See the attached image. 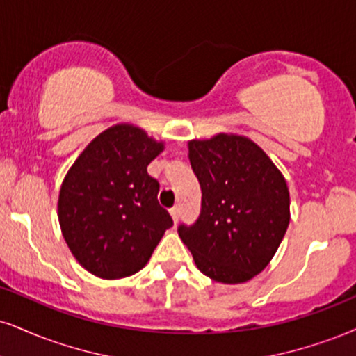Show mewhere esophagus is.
<instances>
[{"mask_svg": "<svg viewBox=\"0 0 356 356\" xmlns=\"http://www.w3.org/2000/svg\"><path fill=\"white\" fill-rule=\"evenodd\" d=\"M169 213H170V217H172L174 224H177V220H179V209H177V207L170 209V211H169Z\"/></svg>", "mask_w": 356, "mask_h": 356, "instance_id": "34e87169", "label": "esophagus"}]
</instances>
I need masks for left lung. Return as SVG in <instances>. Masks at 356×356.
Masks as SVG:
<instances>
[{"instance_id":"8db88e82","label":"left lung","mask_w":356,"mask_h":356,"mask_svg":"<svg viewBox=\"0 0 356 356\" xmlns=\"http://www.w3.org/2000/svg\"><path fill=\"white\" fill-rule=\"evenodd\" d=\"M189 161L202 189V209L179 237L204 275L243 284L270 264L290 222L285 177L245 136L189 140Z\"/></svg>"}]
</instances>
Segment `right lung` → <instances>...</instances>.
<instances>
[{
  "label": "right lung",
  "instance_id": "right-lung-1",
  "mask_svg": "<svg viewBox=\"0 0 356 356\" xmlns=\"http://www.w3.org/2000/svg\"><path fill=\"white\" fill-rule=\"evenodd\" d=\"M164 143L134 124H115L86 145L67 170L58 219L71 254L92 275H134L151 259L172 219L157 202L147 165Z\"/></svg>",
  "mask_w": 356,
  "mask_h": 356
}]
</instances>
